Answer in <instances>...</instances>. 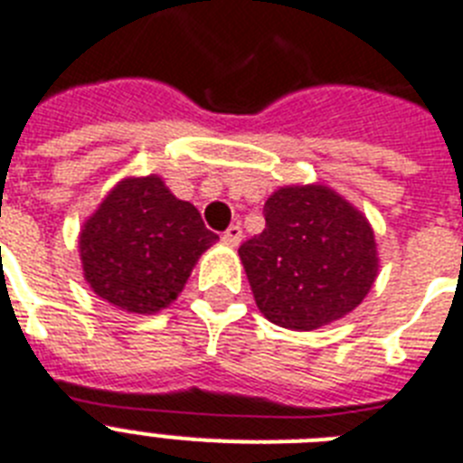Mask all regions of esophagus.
Segmentation results:
<instances>
[{
	"mask_svg": "<svg viewBox=\"0 0 463 463\" xmlns=\"http://www.w3.org/2000/svg\"><path fill=\"white\" fill-rule=\"evenodd\" d=\"M241 239H243V229H241L239 224H232V227H229L227 232H224V234H222V241H224V243H227V246H232V248L239 246Z\"/></svg>",
	"mask_w": 463,
	"mask_h": 463,
	"instance_id": "1",
	"label": "esophagus"
}]
</instances>
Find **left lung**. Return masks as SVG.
I'll return each instance as SVG.
<instances>
[{"label":"left lung","instance_id":"obj_1","mask_svg":"<svg viewBox=\"0 0 463 463\" xmlns=\"http://www.w3.org/2000/svg\"><path fill=\"white\" fill-rule=\"evenodd\" d=\"M239 255L260 312L296 331L353 312L378 274L372 224L322 184L274 191L262 234L241 243Z\"/></svg>","mask_w":463,"mask_h":463}]
</instances>
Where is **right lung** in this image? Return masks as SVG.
I'll return each mask as SVG.
<instances>
[{
    "label": "right lung",
    "mask_w": 463,
    "mask_h": 463,
    "mask_svg": "<svg viewBox=\"0 0 463 463\" xmlns=\"http://www.w3.org/2000/svg\"><path fill=\"white\" fill-rule=\"evenodd\" d=\"M220 239L158 175L122 179L80 232L87 284L128 312L154 315L184 288L196 260Z\"/></svg>",
    "instance_id": "obj_1"
}]
</instances>
